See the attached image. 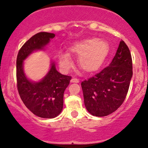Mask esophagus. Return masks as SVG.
I'll return each mask as SVG.
<instances>
[{
	"mask_svg": "<svg viewBox=\"0 0 148 148\" xmlns=\"http://www.w3.org/2000/svg\"><path fill=\"white\" fill-rule=\"evenodd\" d=\"M71 82L72 83H79V80L77 78H72L71 80Z\"/></svg>",
	"mask_w": 148,
	"mask_h": 148,
	"instance_id": "esophagus-1",
	"label": "esophagus"
}]
</instances>
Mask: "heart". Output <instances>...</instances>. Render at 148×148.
<instances>
[{
    "instance_id": "heart-1",
    "label": "heart",
    "mask_w": 148,
    "mask_h": 148,
    "mask_svg": "<svg viewBox=\"0 0 148 148\" xmlns=\"http://www.w3.org/2000/svg\"><path fill=\"white\" fill-rule=\"evenodd\" d=\"M72 54L78 56L79 66L84 71L93 73L101 68L110 51L108 43L98 38H89L77 42L69 48ZM60 67L67 71L72 66V61L67 53H59Z\"/></svg>"
}]
</instances>
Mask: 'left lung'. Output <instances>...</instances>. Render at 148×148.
<instances>
[{
	"instance_id": "8db88e82",
	"label": "left lung",
	"mask_w": 148,
	"mask_h": 148,
	"mask_svg": "<svg viewBox=\"0 0 148 148\" xmlns=\"http://www.w3.org/2000/svg\"><path fill=\"white\" fill-rule=\"evenodd\" d=\"M132 77V56L122 40L110 66L81 84L87 111L96 117L116 111L126 98Z\"/></svg>"
}]
</instances>
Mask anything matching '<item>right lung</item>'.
Masks as SVG:
<instances>
[{
    "mask_svg": "<svg viewBox=\"0 0 148 148\" xmlns=\"http://www.w3.org/2000/svg\"><path fill=\"white\" fill-rule=\"evenodd\" d=\"M55 34L40 32L33 36L19 50L16 59V80L21 99L28 110L42 118H54L63 109L64 93L71 77L63 75L51 63L47 74L38 82H33L23 72V61L36 50L44 49Z\"/></svg>",
    "mask_w": 148,
    "mask_h": 148,
    "instance_id": "1",
    "label": "right lung"
}]
</instances>
